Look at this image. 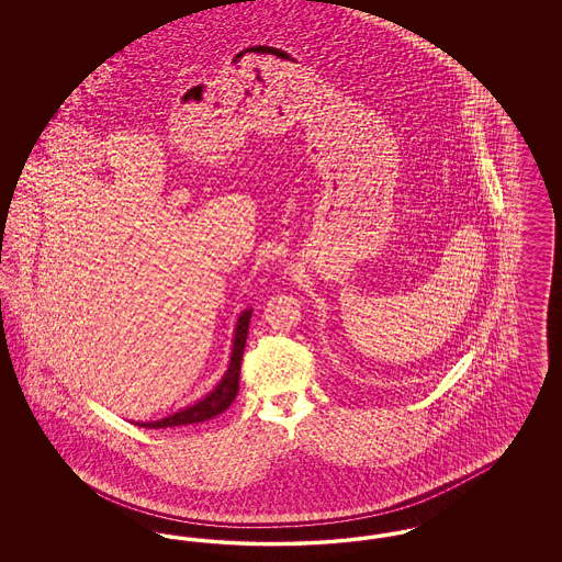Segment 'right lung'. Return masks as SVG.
Here are the masks:
<instances>
[{
  "label": "right lung",
  "mask_w": 562,
  "mask_h": 562,
  "mask_svg": "<svg viewBox=\"0 0 562 562\" xmlns=\"http://www.w3.org/2000/svg\"><path fill=\"white\" fill-rule=\"evenodd\" d=\"M252 310L241 312L238 324H236V335H234V348H232V358H229V369L223 374V379L218 381V385L214 387L211 394H206L202 401L191 404L188 408L168 415L158 422H145L140 424V428H179V426H189V424H202L209 422L216 415H221L225 408H229V404L236 401L238 390H240V364L244 346H246V337H248V324H250ZM138 426V424H136Z\"/></svg>",
  "instance_id": "right-lung-1"
}]
</instances>
